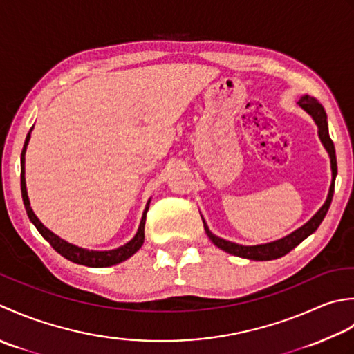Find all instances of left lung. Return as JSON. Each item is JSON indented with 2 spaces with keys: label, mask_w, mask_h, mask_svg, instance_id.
I'll return each mask as SVG.
<instances>
[{
  "label": "left lung",
  "mask_w": 354,
  "mask_h": 354,
  "mask_svg": "<svg viewBox=\"0 0 354 354\" xmlns=\"http://www.w3.org/2000/svg\"><path fill=\"white\" fill-rule=\"evenodd\" d=\"M298 105L304 110L307 114L312 116V119L315 120L316 127H318V136L322 142L324 148L330 156V165H331V185H330V189H328V196L326 203H324L319 211L316 212L312 218H310L306 225H302L299 229L293 230L292 234H288L283 238H279V240L275 241H270V243H264V244H255V246H244V244H238V243H232V241H227L225 238H220L215 234H212L211 230H209L207 225L205 218L201 217L203 220V225H205V230L209 236V240H211L215 246L220 248L221 250L227 252L230 255H235V257H241V258H248V259H254V261H270V259H277L284 257L286 254H288L292 249H295L298 246L301 241H304L308 235H312L316 229L319 227V225L322 223L324 217H326V214L328 211V207L331 205V198H333V192H335V180H336V174H337V165H336V153H335V145L333 142L330 139V134H328V122H327V114L326 110H324V106L316 100L315 97L304 95L301 96L298 100Z\"/></svg>",
  "instance_id": "1"
}]
</instances>
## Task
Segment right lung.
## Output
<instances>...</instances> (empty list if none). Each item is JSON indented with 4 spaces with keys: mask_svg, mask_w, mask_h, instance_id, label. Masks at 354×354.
Returning <instances> with one entry per match:
<instances>
[{
    "mask_svg": "<svg viewBox=\"0 0 354 354\" xmlns=\"http://www.w3.org/2000/svg\"><path fill=\"white\" fill-rule=\"evenodd\" d=\"M32 129H33V127L30 128V131H28V134L26 137L23 153H21V194H23V201H24L28 218H30L35 227L38 229V232L44 236L50 244H52V248L57 252V254H61L64 258H67V259H70V261H73L76 264L88 266V268H110V266L119 264L122 261H125V259H128L129 257H133L136 252L142 248L143 240H145V220H147V212L149 209L151 198L148 200L145 211H143L140 225H139V229H137L136 235L127 244H124V246H120L118 249H111V250H90L85 248H79V246H76V244H71L66 240H62L61 236L53 234L52 230L47 229L39 221V218L36 217L33 209L30 206V200H28V196H27L26 167H24L26 165V149L28 145V140H30Z\"/></svg>",
    "mask_w": 354,
    "mask_h": 354,
    "instance_id": "1",
    "label": "right lung"
}]
</instances>
